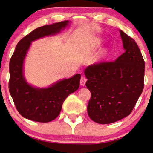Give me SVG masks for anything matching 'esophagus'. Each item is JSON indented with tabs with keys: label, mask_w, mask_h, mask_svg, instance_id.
<instances>
[{
	"label": "esophagus",
	"mask_w": 153,
	"mask_h": 153,
	"mask_svg": "<svg viewBox=\"0 0 153 153\" xmlns=\"http://www.w3.org/2000/svg\"><path fill=\"white\" fill-rule=\"evenodd\" d=\"M86 81H87V79L85 78V76H82L81 77V79H80V84L81 85H85Z\"/></svg>",
	"instance_id": "1"
}]
</instances>
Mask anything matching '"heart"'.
Instances as JSON below:
<instances>
[{"instance_id":"b5f03b06","label":"heart","mask_w":153,"mask_h":153,"mask_svg":"<svg viewBox=\"0 0 153 153\" xmlns=\"http://www.w3.org/2000/svg\"><path fill=\"white\" fill-rule=\"evenodd\" d=\"M98 43H99V42H98Z\"/></svg>"}]
</instances>
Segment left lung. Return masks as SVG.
I'll list each match as a JSON object with an SVG mask.
<instances>
[{
	"label": "left lung",
	"instance_id": "1",
	"mask_svg": "<svg viewBox=\"0 0 153 153\" xmlns=\"http://www.w3.org/2000/svg\"><path fill=\"white\" fill-rule=\"evenodd\" d=\"M125 52L115 61L88 66L85 75L91 93L87 106L95 123L109 124L129 116L144 86L145 62L134 39L120 30Z\"/></svg>",
	"mask_w": 153,
	"mask_h": 153
}]
</instances>
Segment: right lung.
Instances as JSON below:
<instances>
[{
    "mask_svg": "<svg viewBox=\"0 0 153 153\" xmlns=\"http://www.w3.org/2000/svg\"><path fill=\"white\" fill-rule=\"evenodd\" d=\"M68 23L63 21L35 29L19 42L10 58V93L18 112L30 120L40 123L53 120L60 114L65 100L79 87L80 74L41 89L28 85L23 75V63L31 42L60 32Z\"/></svg>",
    "mask_w": 153,
    "mask_h": 153,
    "instance_id": "add662e5",
    "label": "right lung"
}]
</instances>
